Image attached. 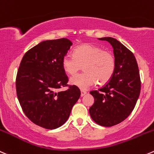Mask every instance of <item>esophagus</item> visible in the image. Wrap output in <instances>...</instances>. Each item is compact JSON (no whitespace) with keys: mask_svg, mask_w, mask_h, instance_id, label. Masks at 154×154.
<instances>
[{"mask_svg":"<svg viewBox=\"0 0 154 154\" xmlns=\"http://www.w3.org/2000/svg\"><path fill=\"white\" fill-rule=\"evenodd\" d=\"M86 91H83V90H81V97H83V96H84L85 95H86Z\"/></svg>","mask_w":154,"mask_h":154,"instance_id":"34e87169","label":"esophagus"}]
</instances>
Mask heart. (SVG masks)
I'll return each instance as SVG.
<instances>
[{
    "instance_id": "1",
    "label": "heart",
    "mask_w": 154,
    "mask_h": 154,
    "mask_svg": "<svg viewBox=\"0 0 154 154\" xmlns=\"http://www.w3.org/2000/svg\"><path fill=\"white\" fill-rule=\"evenodd\" d=\"M62 66L70 75L77 74L83 66L85 72L71 77L70 83L86 90L97 81L99 85L107 83L113 77L116 62L111 52L95 44H83L74 48L73 56L65 55L62 58Z\"/></svg>"
}]
</instances>
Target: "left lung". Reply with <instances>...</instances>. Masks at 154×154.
I'll return each instance as SVG.
<instances>
[{"instance_id":"obj_1","label":"left lung","mask_w":154,"mask_h":154,"mask_svg":"<svg viewBox=\"0 0 154 154\" xmlns=\"http://www.w3.org/2000/svg\"><path fill=\"white\" fill-rule=\"evenodd\" d=\"M98 40L112 46L116 67L113 77L102 88L90 92L94 104L89 111L97 124L110 127L121 123L132 113L140 95L141 80L136 59L130 50L113 37Z\"/></svg>"}]
</instances>
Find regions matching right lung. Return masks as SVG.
I'll return each instance as SVG.
<instances>
[{"mask_svg": "<svg viewBox=\"0 0 154 154\" xmlns=\"http://www.w3.org/2000/svg\"><path fill=\"white\" fill-rule=\"evenodd\" d=\"M71 45L67 38L44 41L21 61L16 82L18 99L27 117L41 127L62 126L80 96L75 86L59 92L68 81L62 60Z\"/></svg>", "mask_w": 154, "mask_h": 154, "instance_id": "obj_1", "label": "right lung"}]
</instances>
